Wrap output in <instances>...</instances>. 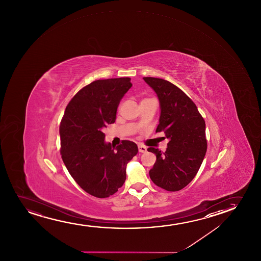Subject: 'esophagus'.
<instances>
[{
	"label": "esophagus",
	"instance_id": "34e87169",
	"mask_svg": "<svg viewBox=\"0 0 261 261\" xmlns=\"http://www.w3.org/2000/svg\"><path fill=\"white\" fill-rule=\"evenodd\" d=\"M138 150H139L140 152H146L147 148L142 145V144H139L138 145Z\"/></svg>",
	"mask_w": 261,
	"mask_h": 261
}]
</instances>
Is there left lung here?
<instances>
[{
  "label": "left lung",
  "instance_id": "1",
  "mask_svg": "<svg viewBox=\"0 0 261 261\" xmlns=\"http://www.w3.org/2000/svg\"><path fill=\"white\" fill-rule=\"evenodd\" d=\"M157 93L161 118L156 133L169 139L163 152L150 147L156 162L149 174L156 186L168 192L185 188L196 175L207 151L205 121L196 105L182 90L167 80L143 77Z\"/></svg>",
  "mask_w": 261,
  "mask_h": 261
}]
</instances>
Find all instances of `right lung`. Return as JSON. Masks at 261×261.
Listing matches in <instances>:
<instances>
[{"instance_id":"right-lung-1","label":"right lung","mask_w":261,"mask_h":261,"mask_svg":"<svg viewBox=\"0 0 261 261\" xmlns=\"http://www.w3.org/2000/svg\"><path fill=\"white\" fill-rule=\"evenodd\" d=\"M131 86L130 77L95 80L75 93L61 119V159L75 182L97 198L118 192L126 164L138 152L128 140L111 148L102 132L114 123L118 104Z\"/></svg>"}]
</instances>
